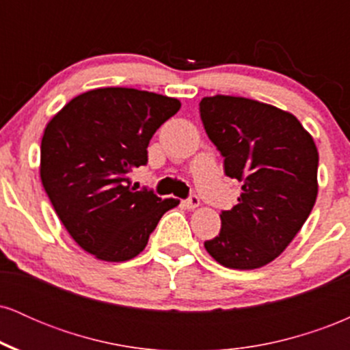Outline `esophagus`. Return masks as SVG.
Returning a JSON list of instances; mask_svg holds the SVG:
<instances>
[{
  "mask_svg": "<svg viewBox=\"0 0 350 350\" xmlns=\"http://www.w3.org/2000/svg\"><path fill=\"white\" fill-rule=\"evenodd\" d=\"M199 204H200V200H199V198H198V196H196V194H191L186 200H184V206H186L187 208H196V207H199Z\"/></svg>",
  "mask_w": 350,
  "mask_h": 350,
  "instance_id": "esophagus-1",
  "label": "esophagus"
}]
</instances>
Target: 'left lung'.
Returning <instances> with one entry per match:
<instances>
[{
  "instance_id": "1",
  "label": "left lung",
  "mask_w": 350,
  "mask_h": 350,
  "mask_svg": "<svg viewBox=\"0 0 350 350\" xmlns=\"http://www.w3.org/2000/svg\"><path fill=\"white\" fill-rule=\"evenodd\" d=\"M199 111L226 174L242 183L239 204L222 211L219 235L204 247L227 268L265 267L291 243L314 207V139L295 115L256 100L204 97Z\"/></svg>"
}]
</instances>
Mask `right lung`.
<instances>
[{
    "label": "right lung",
    "mask_w": 350,
    "mask_h": 350,
    "mask_svg": "<svg viewBox=\"0 0 350 350\" xmlns=\"http://www.w3.org/2000/svg\"><path fill=\"white\" fill-rule=\"evenodd\" d=\"M180 102L136 88L107 87L72 98L47 123L41 180L55 214L83 250L126 262L178 199L131 187V170L148 163V144Z\"/></svg>",
    "instance_id": "add662e5"
}]
</instances>
